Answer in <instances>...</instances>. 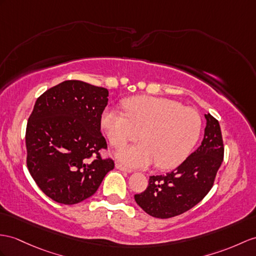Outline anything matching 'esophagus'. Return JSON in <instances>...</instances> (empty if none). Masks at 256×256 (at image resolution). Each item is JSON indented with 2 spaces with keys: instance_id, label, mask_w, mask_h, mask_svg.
Listing matches in <instances>:
<instances>
[{
  "instance_id": "1",
  "label": "esophagus",
  "mask_w": 256,
  "mask_h": 256,
  "mask_svg": "<svg viewBox=\"0 0 256 256\" xmlns=\"http://www.w3.org/2000/svg\"><path fill=\"white\" fill-rule=\"evenodd\" d=\"M115 167L117 168V170H122V172H132V170H129V168H127V167H124V165H122L120 163H116L115 164Z\"/></svg>"
}]
</instances>
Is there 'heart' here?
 Instances as JSON below:
<instances>
[{
	"label": "heart",
	"mask_w": 256,
	"mask_h": 256,
	"mask_svg": "<svg viewBox=\"0 0 256 256\" xmlns=\"http://www.w3.org/2000/svg\"><path fill=\"white\" fill-rule=\"evenodd\" d=\"M126 113L108 108L101 124L110 142L116 148L139 138L138 144L122 148L115 153L124 165L146 168L156 163L170 170L189 156L200 136L202 120L198 112L174 100L134 96L124 103Z\"/></svg>",
	"instance_id": "obj_1"
}]
</instances>
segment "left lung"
Wrapping results in <instances>:
<instances>
[{
	"mask_svg": "<svg viewBox=\"0 0 256 256\" xmlns=\"http://www.w3.org/2000/svg\"><path fill=\"white\" fill-rule=\"evenodd\" d=\"M201 146L165 175L151 176L144 192L134 196L139 206L153 217L170 218L189 210L208 194L224 158L220 122L205 114Z\"/></svg>",
	"mask_w": 256,
	"mask_h": 256,
	"instance_id": "obj_1",
	"label": "left lung"
}]
</instances>
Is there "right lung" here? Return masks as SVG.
I'll return each mask as SVG.
<instances>
[{"mask_svg": "<svg viewBox=\"0 0 256 256\" xmlns=\"http://www.w3.org/2000/svg\"><path fill=\"white\" fill-rule=\"evenodd\" d=\"M108 91L79 80H66L36 100L26 129L31 177L53 201L72 205L94 194L114 168L98 151L106 148L101 116ZM92 154L96 160H90Z\"/></svg>", "mask_w": 256, "mask_h": 256, "instance_id": "right-lung-1", "label": "right lung"}]
</instances>
